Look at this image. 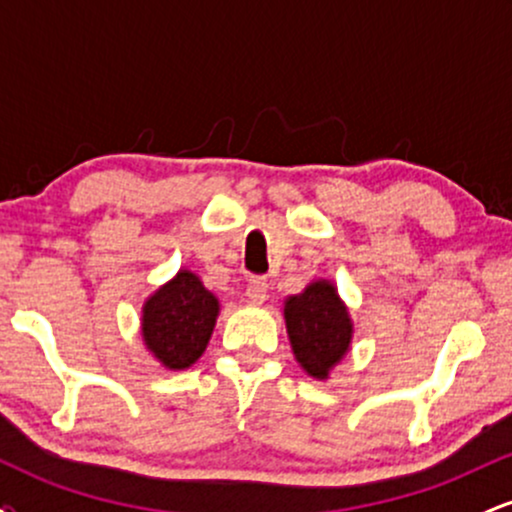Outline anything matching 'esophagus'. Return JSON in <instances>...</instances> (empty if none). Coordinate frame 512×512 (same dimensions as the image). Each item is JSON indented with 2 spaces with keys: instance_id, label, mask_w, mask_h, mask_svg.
<instances>
[{
  "instance_id": "1",
  "label": "esophagus",
  "mask_w": 512,
  "mask_h": 512,
  "mask_svg": "<svg viewBox=\"0 0 512 512\" xmlns=\"http://www.w3.org/2000/svg\"><path fill=\"white\" fill-rule=\"evenodd\" d=\"M267 291H269V284L262 279V276H252L248 281V298L252 303H262L264 298H267Z\"/></svg>"
}]
</instances>
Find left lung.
Segmentation results:
<instances>
[{
  "mask_svg": "<svg viewBox=\"0 0 512 512\" xmlns=\"http://www.w3.org/2000/svg\"><path fill=\"white\" fill-rule=\"evenodd\" d=\"M284 317L296 361L308 375L327 380L330 370L346 356L354 337V322L334 284L320 279L298 296H289Z\"/></svg>",
  "mask_w": 512,
  "mask_h": 512,
  "instance_id": "left-lung-1",
  "label": "left lung"
}]
</instances>
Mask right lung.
<instances>
[{"mask_svg":"<svg viewBox=\"0 0 512 512\" xmlns=\"http://www.w3.org/2000/svg\"><path fill=\"white\" fill-rule=\"evenodd\" d=\"M219 317V298L197 274L180 269L142 308V337L161 366L185 370L207 349Z\"/></svg>","mask_w":512,"mask_h":512,"instance_id":"add662e5","label":"right lung"}]
</instances>
